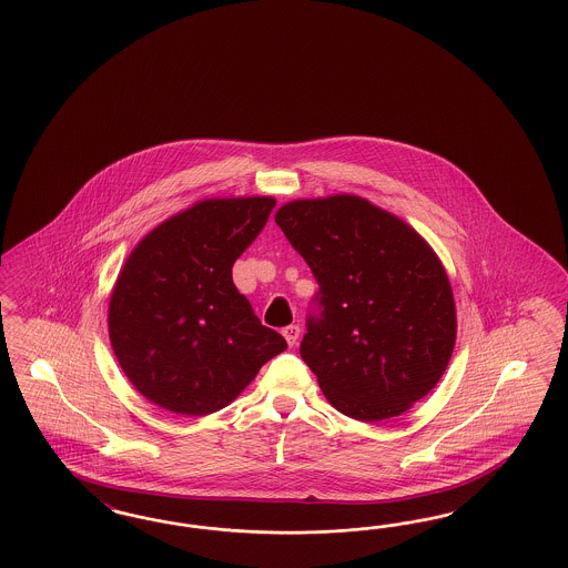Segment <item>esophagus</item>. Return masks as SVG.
I'll use <instances>...</instances> for the list:
<instances>
[{"mask_svg": "<svg viewBox=\"0 0 568 568\" xmlns=\"http://www.w3.org/2000/svg\"><path fill=\"white\" fill-rule=\"evenodd\" d=\"M283 337L287 339V344L290 347L297 344V339H300V327L297 325H290V327L283 328Z\"/></svg>", "mask_w": 568, "mask_h": 568, "instance_id": "obj_1", "label": "esophagus"}]
</instances>
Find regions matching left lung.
Returning <instances> with one entry per match:
<instances>
[{"instance_id": "obj_1", "label": "left lung", "mask_w": 568, "mask_h": 568, "mask_svg": "<svg viewBox=\"0 0 568 568\" xmlns=\"http://www.w3.org/2000/svg\"><path fill=\"white\" fill-rule=\"evenodd\" d=\"M275 221L318 281L300 354L328 404L362 423L408 413L446 373L456 304L427 240L352 193L293 200Z\"/></svg>"}]
</instances>
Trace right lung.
Here are the masks:
<instances>
[{
	"mask_svg": "<svg viewBox=\"0 0 568 568\" xmlns=\"http://www.w3.org/2000/svg\"><path fill=\"white\" fill-rule=\"evenodd\" d=\"M275 204L271 195L200 200L154 226L124 260L108 335L122 373L155 406L219 413L287 349L231 276Z\"/></svg>",
	"mask_w": 568,
	"mask_h": 568,
	"instance_id": "right-lung-1",
	"label": "right lung"
}]
</instances>
